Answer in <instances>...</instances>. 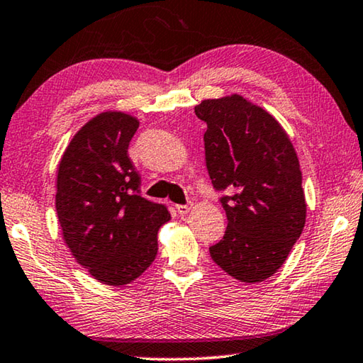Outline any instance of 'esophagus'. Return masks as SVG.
<instances>
[{"mask_svg":"<svg viewBox=\"0 0 363 363\" xmlns=\"http://www.w3.org/2000/svg\"><path fill=\"white\" fill-rule=\"evenodd\" d=\"M176 210H177V213H179V215H187L189 213V210H191V205H176Z\"/></svg>","mask_w":363,"mask_h":363,"instance_id":"1","label":"esophagus"}]
</instances>
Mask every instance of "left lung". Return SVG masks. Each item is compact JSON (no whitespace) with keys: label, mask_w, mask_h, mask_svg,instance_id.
<instances>
[{"label":"left lung","mask_w":363,"mask_h":363,"mask_svg":"<svg viewBox=\"0 0 363 363\" xmlns=\"http://www.w3.org/2000/svg\"><path fill=\"white\" fill-rule=\"evenodd\" d=\"M195 114L206 123L213 187L226 192L228 228L210 255L233 278L258 283L278 272L306 224L297 153L278 121L240 95L203 100Z\"/></svg>","instance_id":"left-lung-1"}]
</instances>
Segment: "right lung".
<instances>
[{"label":"right lung","instance_id":"right-lung-1","mask_svg":"<svg viewBox=\"0 0 363 363\" xmlns=\"http://www.w3.org/2000/svg\"><path fill=\"white\" fill-rule=\"evenodd\" d=\"M139 119L101 113L80 129L57 166L56 213L62 239L79 264L108 286L139 278L158 252V229L169 220L163 203L140 195L129 158Z\"/></svg>","mask_w":363,"mask_h":363}]
</instances>
